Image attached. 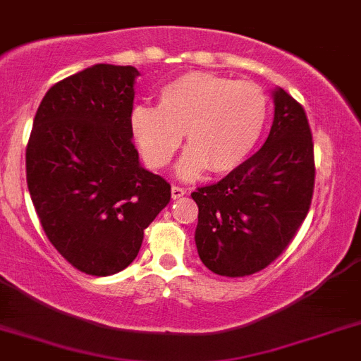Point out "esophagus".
I'll return each mask as SVG.
<instances>
[{
    "label": "esophagus",
    "instance_id": "obj_1",
    "mask_svg": "<svg viewBox=\"0 0 361 361\" xmlns=\"http://www.w3.org/2000/svg\"><path fill=\"white\" fill-rule=\"evenodd\" d=\"M184 195H186V190H184V188H180V186L171 188V198H173V200H177V198H183Z\"/></svg>",
    "mask_w": 361,
    "mask_h": 361
}]
</instances>
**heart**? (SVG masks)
<instances>
[{"mask_svg":"<svg viewBox=\"0 0 361 361\" xmlns=\"http://www.w3.org/2000/svg\"><path fill=\"white\" fill-rule=\"evenodd\" d=\"M269 118V97L252 82L211 73H184L159 92V107L135 105L128 125L152 168H164L180 147L190 150L177 170L195 178L209 168L227 173L240 166L259 141Z\"/></svg>","mask_w":361,"mask_h":361,"instance_id":"heart-1","label":"heart"}]
</instances>
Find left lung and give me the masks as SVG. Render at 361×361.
I'll list each match as a JSON object with an SVG mask.
<instances>
[{
	"label": "left lung",
	"instance_id": "left-lung-1",
	"mask_svg": "<svg viewBox=\"0 0 361 361\" xmlns=\"http://www.w3.org/2000/svg\"><path fill=\"white\" fill-rule=\"evenodd\" d=\"M272 97L274 121L263 147L216 184L191 193L198 206V256L218 276L267 269L310 211L315 159L308 118L281 87Z\"/></svg>",
	"mask_w": 361,
	"mask_h": 361
}]
</instances>
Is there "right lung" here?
I'll return each mask as SVG.
<instances>
[{
	"mask_svg": "<svg viewBox=\"0 0 361 361\" xmlns=\"http://www.w3.org/2000/svg\"><path fill=\"white\" fill-rule=\"evenodd\" d=\"M137 77L132 66L94 64L57 82L39 105L26 147V183L42 229L89 276L127 269L171 197L132 143Z\"/></svg>",
	"mask_w": 361,
	"mask_h": 361,
	"instance_id": "add662e5",
	"label": "right lung"
}]
</instances>
